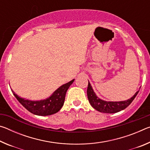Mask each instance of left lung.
I'll use <instances>...</instances> for the list:
<instances>
[{"label": "left lung", "mask_w": 150, "mask_h": 150, "mask_svg": "<svg viewBox=\"0 0 150 150\" xmlns=\"http://www.w3.org/2000/svg\"><path fill=\"white\" fill-rule=\"evenodd\" d=\"M138 92L139 91H137L132 97L127 100L119 101V102H110V101L108 102V101L101 100L96 96L93 90L89 81L88 83L87 91L88 99L91 106L96 110L104 113H116L125 109L134 100L136 95H138Z\"/></svg>", "instance_id": "1"}]
</instances>
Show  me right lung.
Listing matches in <instances>:
<instances>
[{
	"instance_id": "add662e5",
	"label": "right lung",
	"mask_w": 150,
	"mask_h": 150,
	"mask_svg": "<svg viewBox=\"0 0 150 150\" xmlns=\"http://www.w3.org/2000/svg\"><path fill=\"white\" fill-rule=\"evenodd\" d=\"M74 80L73 79L69 83L61 86L49 98L42 100H26L18 96L12 90V92L19 103L31 113L38 116L52 115L57 112L62 108L64 103L67 91Z\"/></svg>"
}]
</instances>
